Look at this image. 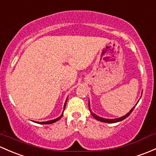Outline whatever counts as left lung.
Segmentation results:
<instances>
[{
  "label": "left lung",
  "instance_id": "left-lung-1",
  "mask_svg": "<svg viewBox=\"0 0 156 156\" xmlns=\"http://www.w3.org/2000/svg\"><path fill=\"white\" fill-rule=\"evenodd\" d=\"M142 93H143V92H142ZM141 95H142V93H141ZM138 101H139V100H138V101H137V103H138ZM137 104H136L135 105H134V107L132 108V109L130 110V111H129V112L127 113V114H126V115L122 116V117H119V118H116V119H106V118H103V117H99V116L96 115V114H94V113H93V111H92L91 109H90V101H89V110H90V111L92 116H93V117H94L95 119H97V120L101 121V122H108V123H114V122H119V121L123 120V119H125L126 117H129V116L131 114V113H132V111H133V110L134 109V108H135V106L137 105Z\"/></svg>",
  "mask_w": 156,
  "mask_h": 156
}]
</instances>
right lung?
Returning <instances> with one entry per match:
<instances>
[{"instance_id":"add662e5","label":"right lung","mask_w":156,"mask_h":156,"mask_svg":"<svg viewBox=\"0 0 156 156\" xmlns=\"http://www.w3.org/2000/svg\"><path fill=\"white\" fill-rule=\"evenodd\" d=\"M67 99H68V98H67ZM67 99H66V101H65V103H64V107H63V112H62L61 115H60V117H57V118H56V119H51V120L45 121V122H36V121H34V122H37V123H39V124H51V123H54V122H57V120H59V119H60V118H61L62 117H63V111H64V110H65V108H66V104Z\"/></svg>"}]
</instances>
